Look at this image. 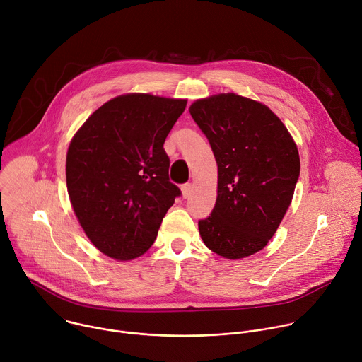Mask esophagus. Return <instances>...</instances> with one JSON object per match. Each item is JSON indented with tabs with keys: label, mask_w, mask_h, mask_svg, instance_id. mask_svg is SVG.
Wrapping results in <instances>:
<instances>
[{
	"label": "esophagus",
	"mask_w": 362,
	"mask_h": 362,
	"mask_svg": "<svg viewBox=\"0 0 362 362\" xmlns=\"http://www.w3.org/2000/svg\"><path fill=\"white\" fill-rule=\"evenodd\" d=\"M190 193H192V185H190V183L183 185V186H182V196H183L185 199H187V197L190 196Z\"/></svg>",
	"instance_id": "34e87169"
}]
</instances>
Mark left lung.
Returning <instances> with one entry per match:
<instances>
[{
    "instance_id": "1",
    "label": "left lung",
    "mask_w": 362,
    "mask_h": 362,
    "mask_svg": "<svg viewBox=\"0 0 362 362\" xmlns=\"http://www.w3.org/2000/svg\"><path fill=\"white\" fill-rule=\"evenodd\" d=\"M189 112L208 137L218 165V196L199 221L203 243L226 259L262 250L293 197L299 153L281 119L261 101L221 93L192 103Z\"/></svg>"
}]
</instances>
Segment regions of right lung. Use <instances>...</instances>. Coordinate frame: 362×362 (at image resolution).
<instances>
[{
	"label": "right lung",
	"mask_w": 362,
	"mask_h": 362,
	"mask_svg": "<svg viewBox=\"0 0 362 362\" xmlns=\"http://www.w3.org/2000/svg\"><path fill=\"white\" fill-rule=\"evenodd\" d=\"M186 98L148 93L117 95L73 136L66 159L67 192L90 242L116 261L153 245L175 197L165 140Z\"/></svg>",
	"instance_id": "obj_1"
}]
</instances>
